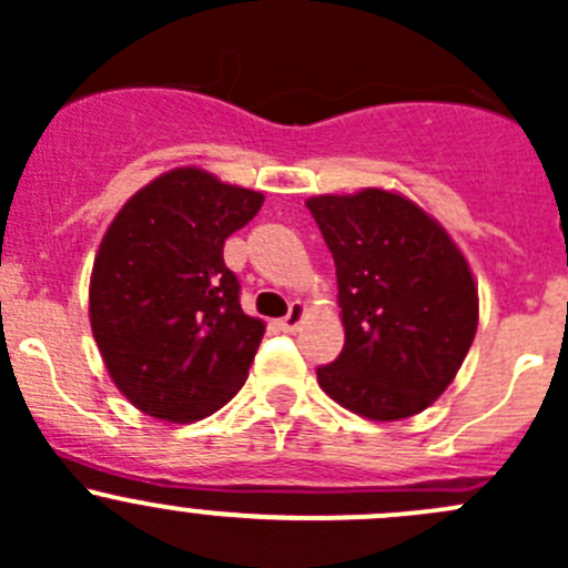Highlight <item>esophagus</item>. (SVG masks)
Wrapping results in <instances>:
<instances>
[{"label": "esophagus", "mask_w": 568, "mask_h": 568, "mask_svg": "<svg viewBox=\"0 0 568 568\" xmlns=\"http://www.w3.org/2000/svg\"><path fill=\"white\" fill-rule=\"evenodd\" d=\"M302 318H305V305H302V302H294V305H291V311H288V316L280 318V329L296 332V329H300Z\"/></svg>", "instance_id": "obj_1"}]
</instances>
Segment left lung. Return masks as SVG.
<instances>
[{"label": "left lung", "mask_w": 568, "mask_h": 568, "mask_svg": "<svg viewBox=\"0 0 568 568\" xmlns=\"http://www.w3.org/2000/svg\"><path fill=\"white\" fill-rule=\"evenodd\" d=\"M337 274L346 343L318 365L329 398L368 420L432 406L462 368L478 288L448 233L406 197L382 189L307 200Z\"/></svg>", "instance_id": "obj_1"}]
</instances>
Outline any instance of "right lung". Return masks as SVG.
Returning <instances> with one entry per match:
<instances>
[{
  "label": "right lung",
  "mask_w": 568,
  "mask_h": 568,
  "mask_svg": "<svg viewBox=\"0 0 568 568\" xmlns=\"http://www.w3.org/2000/svg\"><path fill=\"white\" fill-rule=\"evenodd\" d=\"M261 205V192L178 168L109 225L90 324L112 382L145 415L192 423L242 390L263 321L242 311V283L222 250Z\"/></svg>",
  "instance_id": "obj_1"
}]
</instances>
